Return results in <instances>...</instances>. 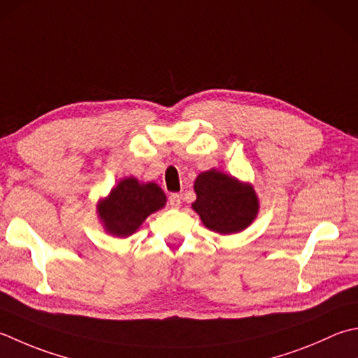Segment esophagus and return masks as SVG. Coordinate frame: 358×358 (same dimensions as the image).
<instances>
[{
  "label": "esophagus",
  "instance_id": "obj_1",
  "mask_svg": "<svg viewBox=\"0 0 358 358\" xmlns=\"http://www.w3.org/2000/svg\"><path fill=\"white\" fill-rule=\"evenodd\" d=\"M169 205L172 206V208H180L181 206V197L178 194H171V197H169Z\"/></svg>",
  "mask_w": 358,
  "mask_h": 358
}]
</instances>
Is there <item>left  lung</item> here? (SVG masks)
<instances>
[{
    "label": "left lung",
    "mask_w": 358,
    "mask_h": 358,
    "mask_svg": "<svg viewBox=\"0 0 358 358\" xmlns=\"http://www.w3.org/2000/svg\"><path fill=\"white\" fill-rule=\"evenodd\" d=\"M192 209L208 229L219 234L241 233L253 223L259 200L253 186L215 169L201 172L194 183Z\"/></svg>",
    "instance_id": "1"
}]
</instances>
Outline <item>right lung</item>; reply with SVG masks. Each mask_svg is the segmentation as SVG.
Listing matches in <instances>:
<instances>
[{
	"mask_svg": "<svg viewBox=\"0 0 358 358\" xmlns=\"http://www.w3.org/2000/svg\"><path fill=\"white\" fill-rule=\"evenodd\" d=\"M166 194L155 183H139L136 178H124L113 187L108 197L97 203V214L107 233L129 237L143 222L158 209L164 208Z\"/></svg>",
	"mask_w": 358,
	"mask_h": 358,
	"instance_id": "add662e5",
	"label": "right lung"
}]
</instances>
